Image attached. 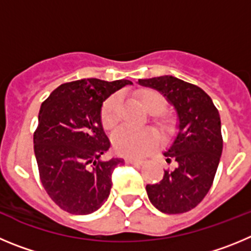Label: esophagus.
I'll return each mask as SVG.
<instances>
[{"instance_id": "esophagus-1", "label": "esophagus", "mask_w": 251, "mask_h": 251, "mask_svg": "<svg viewBox=\"0 0 251 251\" xmlns=\"http://www.w3.org/2000/svg\"><path fill=\"white\" fill-rule=\"evenodd\" d=\"M126 162L130 165H135V166H142V165H144V161H142V160H127Z\"/></svg>"}]
</instances>
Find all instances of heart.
Returning a JSON list of instances; mask_svg holds the SVG:
<instances>
[{"label":"heart","instance_id":"heart-1","mask_svg":"<svg viewBox=\"0 0 251 251\" xmlns=\"http://www.w3.org/2000/svg\"><path fill=\"white\" fill-rule=\"evenodd\" d=\"M140 105L144 107L148 114L152 115L153 127L162 139H169L176 131L175 119L169 115H162L166 101L164 96L153 90H145L137 95ZM119 96H111L103 102L101 107V124L107 131L114 130L119 121L117 110H119ZM112 148L119 155L130 159H139L145 156L156 145V134L151 128L131 130V128H120L112 135Z\"/></svg>","mask_w":251,"mask_h":251}]
</instances>
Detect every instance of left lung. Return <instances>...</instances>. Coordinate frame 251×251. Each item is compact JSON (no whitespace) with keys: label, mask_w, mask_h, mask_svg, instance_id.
Returning <instances> with one entry per match:
<instances>
[{"label":"left lung","mask_w":251,"mask_h":251,"mask_svg":"<svg viewBox=\"0 0 251 251\" xmlns=\"http://www.w3.org/2000/svg\"><path fill=\"white\" fill-rule=\"evenodd\" d=\"M137 83L159 91L177 115V132L164 152L166 162L176 166L165 171L160 182L146 185L149 200L161 213H186L213 185L223 152L220 115L204 90L177 77L140 78Z\"/></svg>","instance_id":"obj_1"}]
</instances>
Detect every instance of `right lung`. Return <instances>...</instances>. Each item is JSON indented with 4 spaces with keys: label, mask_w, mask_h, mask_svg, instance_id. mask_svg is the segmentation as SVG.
<instances>
[{
    "label": "right lung",
    "mask_w": 251,
    "mask_h": 251,
    "mask_svg": "<svg viewBox=\"0 0 251 251\" xmlns=\"http://www.w3.org/2000/svg\"><path fill=\"white\" fill-rule=\"evenodd\" d=\"M126 85L132 82L83 78L62 83L42 102L33 134L40 179L50 198L67 213L89 215L109 198L112 173L124 160H101L110 149L101 107Z\"/></svg>",
    "instance_id": "obj_1"
}]
</instances>
